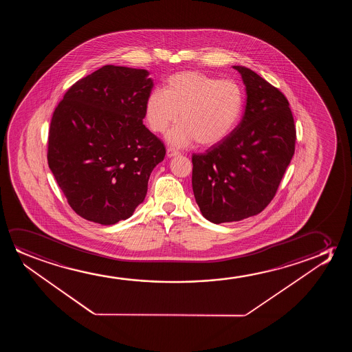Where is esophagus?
I'll return each instance as SVG.
<instances>
[{
  "instance_id": "34e87169",
  "label": "esophagus",
  "mask_w": 352,
  "mask_h": 352,
  "mask_svg": "<svg viewBox=\"0 0 352 352\" xmlns=\"http://www.w3.org/2000/svg\"><path fill=\"white\" fill-rule=\"evenodd\" d=\"M178 155H180V153L177 151V150L172 149V148L167 149V156L168 157H174V156H178Z\"/></svg>"
}]
</instances>
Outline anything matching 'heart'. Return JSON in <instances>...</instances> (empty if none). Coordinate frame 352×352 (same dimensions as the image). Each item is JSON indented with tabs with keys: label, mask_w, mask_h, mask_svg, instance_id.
Instances as JSON below:
<instances>
[{
	"label": "heart",
	"mask_w": 352,
	"mask_h": 352,
	"mask_svg": "<svg viewBox=\"0 0 352 352\" xmlns=\"http://www.w3.org/2000/svg\"><path fill=\"white\" fill-rule=\"evenodd\" d=\"M243 102V90L236 80L184 71L166 80L164 91L150 92L145 101V120L153 132L164 133L180 114L183 122L167 135L169 143L183 148L197 140L208 148L231 133L241 116Z\"/></svg>",
	"instance_id": "b5f03b06"
}]
</instances>
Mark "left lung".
Wrapping results in <instances>:
<instances>
[{
	"label": "left lung",
	"instance_id": "1",
	"mask_svg": "<svg viewBox=\"0 0 352 352\" xmlns=\"http://www.w3.org/2000/svg\"><path fill=\"white\" fill-rule=\"evenodd\" d=\"M246 89L236 129L204 154L192 155V188L203 217L214 223L260 214L278 191L294 154L289 101L250 68L233 66Z\"/></svg>",
	"mask_w": 352,
	"mask_h": 352
}]
</instances>
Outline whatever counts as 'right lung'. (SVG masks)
Wrapping results in <instances>:
<instances>
[{
  "mask_svg": "<svg viewBox=\"0 0 352 352\" xmlns=\"http://www.w3.org/2000/svg\"><path fill=\"white\" fill-rule=\"evenodd\" d=\"M148 76L146 69L107 65L74 82L54 111L49 168L85 220L114 225L129 219L164 159V143L143 125L154 87Z\"/></svg>",
  "mask_w": 352,
  "mask_h": 352,
  "instance_id": "1",
  "label": "right lung"
}]
</instances>
